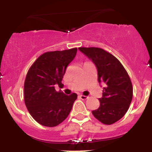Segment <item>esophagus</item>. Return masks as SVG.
Listing matches in <instances>:
<instances>
[{
    "instance_id": "34e87169",
    "label": "esophagus",
    "mask_w": 152,
    "mask_h": 152,
    "mask_svg": "<svg viewBox=\"0 0 152 152\" xmlns=\"http://www.w3.org/2000/svg\"><path fill=\"white\" fill-rule=\"evenodd\" d=\"M79 97L82 99V100H86V99L88 98V97L86 96L82 95V94H81V95H79Z\"/></svg>"
}]
</instances>
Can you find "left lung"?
Listing matches in <instances>:
<instances>
[{"instance_id": "obj_1", "label": "left lung", "mask_w": 152, "mask_h": 152, "mask_svg": "<svg viewBox=\"0 0 152 152\" xmlns=\"http://www.w3.org/2000/svg\"><path fill=\"white\" fill-rule=\"evenodd\" d=\"M83 53L95 64L98 81L104 83L100 106L92 111L94 116L106 125L112 124L124 116L133 97V87L128 73L121 62L109 52L96 47H80Z\"/></svg>"}]
</instances>
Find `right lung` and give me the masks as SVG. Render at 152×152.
<instances>
[{
	"instance_id": "right-lung-1",
	"label": "right lung",
	"mask_w": 152,
	"mask_h": 152,
	"mask_svg": "<svg viewBox=\"0 0 152 152\" xmlns=\"http://www.w3.org/2000/svg\"><path fill=\"white\" fill-rule=\"evenodd\" d=\"M77 48L41 54L28 71L24 82V102L28 111L40 124L58 126L68 117L77 94L56 91L62 86L68 65L76 56Z\"/></svg>"
}]
</instances>
